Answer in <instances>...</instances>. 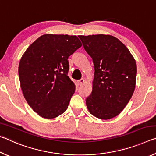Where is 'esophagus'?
Listing matches in <instances>:
<instances>
[{"label": "esophagus", "instance_id": "obj_1", "mask_svg": "<svg viewBox=\"0 0 156 156\" xmlns=\"http://www.w3.org/2000/svg\"><path fill=\"white\" fill-rule=\"evenodd\" d=\"M77 83H78V84H80H80H83L84 83V78H81L80 80H79L77 81Z\"/></svg>", "mask_w": 156, "mask_h": 156}]
</instances>
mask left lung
Segmentation results:
<instances>
[{"label": "left lung", "instance_id": "left-lung-1", "mask_svg": "<svg viewBox=\"0 0 156 156\" xmlns=\"http://www.w3.org/2000/svg\"><path fill=\"white\" fill-rule=\"evenodd\" d=\"M94 65L93 89L87 98L89 112L108 120L127 105L136 87L137 66L122 42L111 35L78 36Z\"/></svg>", "mask_w": 156, "mask_h": 156}]
</instances>
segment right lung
Wrapping results in <instances>:
<instances>
[{"label":"right lung","instance_id":"add662e5","mask_svg":"<svg viewBox=\"0 0 156 156\" xmlns=\"http://www.w3.org/2000/svg\"><path fill=\"white\" fill-rule=\"evenodd\" d=\"M81 46L76 36L44 34L20 58L21 89L29 105L41 117L52 119L67 110L76 88L68 76V58Z\"/></svg>","mask_w":156,"mask_h":156}]
</instances>
